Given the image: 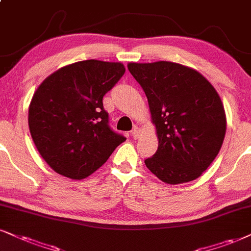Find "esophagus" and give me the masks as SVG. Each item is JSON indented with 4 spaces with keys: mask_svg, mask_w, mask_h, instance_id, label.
<instances>
[{
    "mask_svg": "<svg viewBox=\"0 0 251 251\" xmlns=\"http://www.w3.org/2000/svg\"><path fill=\"white\" fill-rule=\"evenodd\" d=\"M140 135H141V130H140V128H138V126H135V128L132 129V130H131V136H132V138H135V140H137V138L140 137Z\"/></svg>",
    "mask_w": 251,
    "mask_h": 251,
    "instance_id": "esophagus-1",
    "label": "esophagus"
}]
</instances>
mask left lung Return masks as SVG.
I'll list each match as a JSON object with an SVG mask.
<instances>
[{
    "label": "left lung",
    "mask_w": 251,
    "mask_h": 251,
    "mask_svg": "<svg viewBox=\"0 0 251 251\" xmlns=\"http://www.w3.org/2000/svg\"><path fill=\"white\" fill-rule=\"evenodd\" d=\"M149 102L158 149L144 163L166 184L194 180L220 151L226 114L215 88L196 70L170 61L130 63Z\"/></svg>",
    "instance_id": "left-lung-1"
}]
</instances>
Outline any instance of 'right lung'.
Instances as JSON below:
<instances>
[{"mask_svg": "<svg viewBox=\"0 0 251 251\" xmlns=\"http://www.w3.org/2000/svg\"><path fill=\"white\" fill-rule=\"evenodd\" d=\"M125 72L121 63L78 61L37 88L29 108L31 137L55 172L71 179L88 177L126 141L110 128L102 102Z\"/></svg>", "mask_w": 251, "mask_h": 251, "instance_id": "add662e5", "label": "right lung"}]
</instances>
